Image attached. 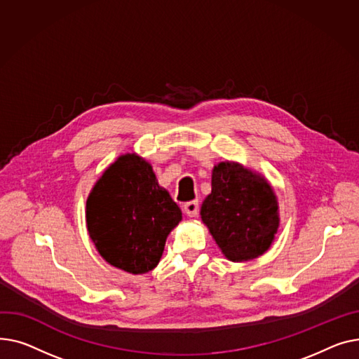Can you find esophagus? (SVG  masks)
Instances as JSON below:
<instances>
[{
    "instance_id": "esophagus-1",
    "label": "esophagus",
    "mask_w": 359,
    "mask_h": 359,
    "mask_svg": "<svg viewBox=\"0 0 359 359\" xmlns=\"http://www.w3.org/2000/svg\"><path fill=\"white\" fill-rule=\"evenodd\" d=\"M184 213L188 217H197L198 215V201H188L184 204Z\"/></svg>"
}]
</instances>
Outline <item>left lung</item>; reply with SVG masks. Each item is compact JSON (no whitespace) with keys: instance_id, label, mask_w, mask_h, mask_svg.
Wrapping results in <instances>:
<instances>
[{"instance_id":"1","label":"left lung","mask_w":359,"mask_h":359,"mask_svg":"<svg viewBox=\"0 0 359 359\" xmlns=\"http://www.w3.org/2000/svg\"><path fill=\"white\" fill-rule=\"evenodd\" d=\"M200 216L231 262L264 255L280 227L278 198L268 180L235 161L215 165Z\"/></svg>"}]
</instances>
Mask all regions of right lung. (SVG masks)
<instances>
[{
    "label": "right lung",
    "instance_id": "obj_1",
    "mask_svg": "<svg viewBox=\"0 0 359 359\" xmlns=\"http://www.w3.org/2000/svg\"><path fill=\"white\" fill-rule=\"evenodd\" d=\"M86 208L87 230L98 254L135 276L159 264L168 235L182 220L152 165L135 152L107 166L91 188Z\"/></svg>",
    "mask_w": 359,
    "mask_h": 359
}]
</instances>
